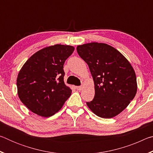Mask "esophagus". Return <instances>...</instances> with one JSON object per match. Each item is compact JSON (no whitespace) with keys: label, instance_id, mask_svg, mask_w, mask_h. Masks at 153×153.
<instances>
[{"label":"esophagus","instance_id":"obj_1","mask_svg":"<svg viewBox=\"0 0 153 153\" xmlns=\"http://www.w3.org/2000/svg\"><path fill=\"white\" fill-rule=\"evenodd\" d=\"M76 89L77 90H82V86H76Z\"/></svg>","mask_w":153,"mask_h":153}]
</instances>
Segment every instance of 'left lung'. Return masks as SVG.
<instances>
[{
    "instance_id": "left-lung-1",
    "label": "left lung",
    "mask_w": 153,
    "mask_h": 153,
    "mask_svg": "<svg viewBox=\"0 0 153 153\" xmlns=\"http://www.w3.org/2000/svg\"><path fill=\"white\" fill-rule=\"evenodd\" d=\"M77 52L88 64L94 82L95 95L86 102L95 115L111 118L120 114L137 92L136 74L129 61L112 46L92 42L77 46Z\"/></svg>"
}]
</instances>
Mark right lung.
<instances>
[{
	"label": "right lung",
	"instance_id": "1",
	"mask_svg": "<svg viewBox=\"0 0 153 153\" xmlns=\"http://www.w3.org/2000/svg\"><path fill=\"white\" fill-rule=\"evenodd\" d=\"M74 51L73 46L61 45L45 48L21 69L17 79L18 96L33 113L51 117L71 96L72 90L64 83L63 65Z\"/></svg>",
	"mask_w": 153,
	"mask_h": 153
}]
</instances>
